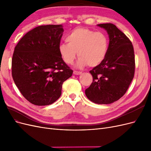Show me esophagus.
I'll return each instance as SVG.
<instances>
[{"instance_id": "obj_1", "label": "esophagus", "mask_w": 151, "mask_h": 151, "mask_svg": "<svg viewBox=\"0 0 151 151\" xmlns=\"http://www.w3.org/2000/svg\"><path fill=\"white\" fill-rule=\"evenodd\" d=\"M73 73H74V75H80L82 72H78V71L74 70V72H73Z\"/></svg>"}]
</instances>
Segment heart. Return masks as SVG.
Segmentation results:
<instances>
[{
  "label": "heart",
  "instance_id": "1",
  "mask_svg": "<svg viewBox=\"0 0 151 151\" xmlns=\"http://www.w3.org/2000/svg\"><path fill=\"white\" fill-rule=\"evenodd\" d=\"M65 43L58 46V52L65 63L72 64L77 55V67H96L106 57L108 50V39L101 32H95L86 28H77L66 36Z\"/></svg>",
  "mask_w": 151,
  "mask_h": 151
}]
</instances>
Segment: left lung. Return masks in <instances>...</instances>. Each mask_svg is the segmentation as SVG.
Returning <instances> with one entry per match:
<instances>
[{
	"label": "left lung",
	"instance_id": "left-lung-1",
	"mask_svg": "<svg viewBox=\"0 0 151 151\" xmlns=\"http://www.w3.org/2000/svg\"><path fill=\"white\" fill-rule=\"evenodd\" d=\"M97 26L107 32L108 50L104 61L89 72L93 81L85 94L91 101L107 104L121 98L129 88L134 76V51L130 40L115 25Z\"/></svg>",
	"mask_w": 151,
	"mask_h": 151
}]
</instances>
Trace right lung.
Instances as JSON below:
<instances>
[{"label":"right lung","instance_id":"obj_1","mask_svg":"<svg viewBox=\"0 0 151 151\" xmlns=\"http://www.w3.org/2000/svg\"><path fill=\"white\" fill-rule=\"evenodd\" d=\"M63 33L62 24L40 26L28 32L14 48L13 80L22 96L35 105L56 101L63 83L72 75L58 52Z\"/></svg>","mask_w":151,"mask_h":151}]
</instances>
